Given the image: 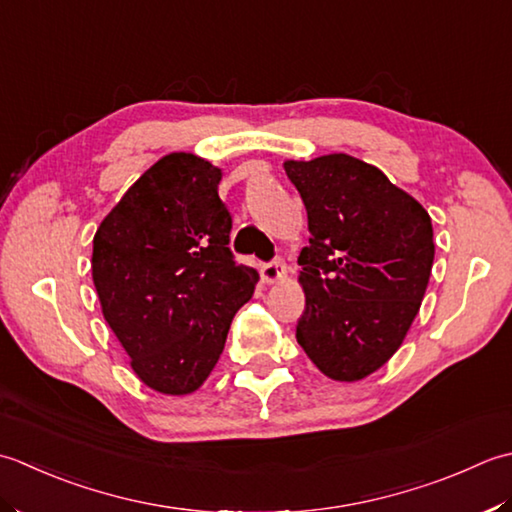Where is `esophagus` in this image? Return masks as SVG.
<instances>
[{
  "instance_id": "obj_1",
  "label": "esophagus",
  "mask_w": 512,
  "mask_h": 512,
  "mask_svg": "<svg viewBox=\"0 0 512 512\" xmlns=\"http://www.w3.org/2000/svg\"><path fill=\"white\" fill-rule=\"evenodd\" d=\"M285 276H287V267H285L283 260H274V263H269V265L260 269V278H263L265 285H276Z\"/></svg>"
}]
</instances>
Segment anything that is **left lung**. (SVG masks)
I'll return each instance as SVG.
<instances>
[{
	"label": "left lung",
	"instance_id": "left-lung-1",
	"mask_svg": "<svg viewBox=\"0 0 512 512\" xmlns=\"http://www.w3.org/2000/svg\"><path fill=\"white\" fill-rule=\"evenodd\" d=\"M307 207L296 340L336 382H358L402 347L429 287L431 216L375 165L349 154L285 161Z\"/></svg>",
	"mask_w": 512,
	"mask_h": 512
}]
</instances>
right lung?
<instances>
[{"mask_svg":"<svg viewBox=\"0 0 512 512\" xmlns=\"http://www.w3.org/2000/svg\"><path fill=\"white\" fill-rule=\"evenodd\" d=\"M221 168L172 152L128 187L92 241L101 314L156 393L190 395L221 358L258 274L229 252Z\"/></svg>","mask_w":512,"mask_h":512,"instance_id":"add662e5","label":"right lung"}]
</instances>
